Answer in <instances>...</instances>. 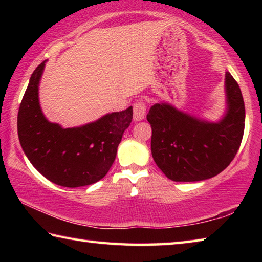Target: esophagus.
<instances>
[{
    "mask_svg": "<svg viewBox=\"0 0 262 262\" xmlns=\"http://www.w3.org/2000/svg\"><path fill=\"white\" fill-rule=\"evenodd\" d=\"M145 114H147V104L143 100H139L134 104L133 107V117H134L135 121L143 120Z\"/></svg>",
    "mask_w": 262,
    "mask_h": 262,
    "instance_id": "esophagus-1",
    "label": "esophagus"
}]
</instances>
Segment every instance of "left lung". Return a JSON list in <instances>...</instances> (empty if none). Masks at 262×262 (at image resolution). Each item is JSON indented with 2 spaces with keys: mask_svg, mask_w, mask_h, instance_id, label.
Listing matches in <instances>:
<instances>
[{
  "mask_svg": "<svg viewBox=\"0 0 262 262\" xmlns=\"http://www.w3.org/2000/svg\"><path fill=\"white\" fill-rule=\"evenodd\" d=\"M228 111L220 122L190 117L167 104H155L147 119L151 125V154L157 166L173 181H201L229 166L241 147L245 105L236 79L225 74Z\"/></svg>",
  "mask_w": 262,
  "mask_h": 262,
  "instance_id": "8db88e82",
  "label": "left lung"
}]
</instances>
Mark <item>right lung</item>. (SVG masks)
I'll use <instances>...</instances> for the list:
<instances>
[{"mask_svg":"<svg viewBox=\"0 0 262 262\" xmlns=\"http://www.w3.org/2000/svg\"><path fill=\"white\" fill-rule=\"evenodd\" d=\"M45 62L31 75L17 117L18 139L31 164L52 183L81 187L104 178L117 156L133 107L106 114L95 122L63 129L43 117L38 86Z\"/></svg>","mask_w":262,"mask_h":262,"instance_id":"add662e5","label":"right lung"}]
</instances>
